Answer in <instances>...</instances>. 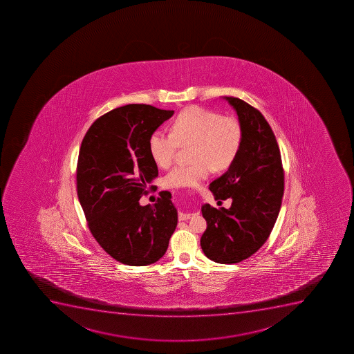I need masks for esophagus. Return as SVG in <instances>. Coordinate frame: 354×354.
I'll use <instances>...</instances> for the list:
<instances>
[{"label": "esophagus", "instance_id": "esophagus-1", "mask_svg": "<svg viewBox=\"0 0 354 354\" xmlns=\"http://www.w3.org/2000/svg\"><path fill=\"white\" fill-rule=\"evenodd\" d=\"M192 214H184V212H180L178 215L179 221H187V219L191 218Z\"/></svg>", "mask_w": 354, "mask_h": 354}]
</instances>
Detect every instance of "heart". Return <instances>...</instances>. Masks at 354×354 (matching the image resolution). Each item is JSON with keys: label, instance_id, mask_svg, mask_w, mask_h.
Listing matches in <instances>:
<instances>
[{"label": "heart", "instance_id": "b5f03b06", "mask_svg": "<svg viewBox=\"0 0 354 354\" xmlns=\"http://www.w3.org/2000/svg\"><path fill=\"white\" fill-rule=\"evenodd\" d=\"M241 144L242 128L238 120L192 106L174 119L171 133L156 130L149 136V149L156 165L168 169L175 161L179 146L191 145V165L176 167L165 178L168 187L183 189L198 185L214 169H227L236 159Z\"/></svg>", "mask_w": 354, "mask_h": 354}]
</instances>
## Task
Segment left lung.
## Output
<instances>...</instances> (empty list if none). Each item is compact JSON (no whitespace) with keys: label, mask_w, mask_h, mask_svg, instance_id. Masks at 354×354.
I'll use <instances>...</instances> for the list:
<instances>
[{"label":"left lung","mask_w":354,"mask_h":354,"mask_svg":"<svg viewBox=\"0 0 354 354\" xmlns=\"http://www.w3.org/2000/svg\"><path fill=\"white\" fill-rule=\"evenodd\" d=\"M238 114L242 144L224 175L210 184L216 200L232 198L230 209L205 203V256L219 264L247 259L271 234L283 196L284 172L274 133L258 109L235 97H224Z\"/></svg>","instance_id":"8db88e82"}]
</instances>
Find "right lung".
<instances>
[{
    "label": "right lung",
    "instance_id": "obj_1",
    "mask_svg": "<svg viewBox=\"0 0 354 354\" xmlns=\"http://www.w3.org/2000/svg\"><path fill=\"white\" fill-rule=\"evenodd\" d=\"M174 111L129 104L100 116L80 149L76 186L90 232L115 261L145 266L159 261L178 221L171 193L140 205L159 175L149 154V136Z\"/></svg>",
    "mask_w": 354,
    "mask_h": 354
}]
</instances>
